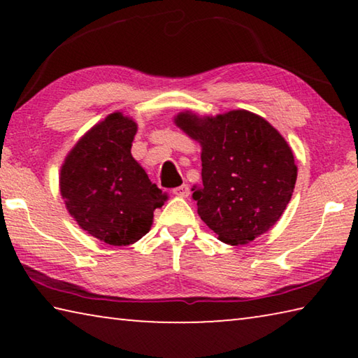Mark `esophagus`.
Instances as JSON below:
<instances>
[{
    "instance_id": "esophagus-1",
    "label": "esophagus",
    "mask_w": 358,
    "mask_h": 358,
    "mask_svg": "<svg viewBox=\"0 0 358 358\" xmlns=\"http://www.w3.org/2000/svg\"><path fill=\"white\" fill-rule=\"evenodd\" d=\"M173 194H175V196H178V197H187V196H189V186L181 185L178 187H175Z\"/></svg>"
}]
</instances>
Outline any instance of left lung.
<instances>
[{
  "label": "left lung",
  "instance_id": "1",
  "mask_svg": "<svg viewBox=\"0 0 358 358\" xmlns=\"http://www.w3.org/2000/svg\"><path fill=\"white\" fill-rule=\"evenodd\" d=\"M175 124L202 147V185L192 187V199L217 238L245 245L273 227L296 181L294 153L280 132L248 110L181 112Z\"/></svg>",
  "mask_w": 358,
  "mask_h": 358
}]
</instances>
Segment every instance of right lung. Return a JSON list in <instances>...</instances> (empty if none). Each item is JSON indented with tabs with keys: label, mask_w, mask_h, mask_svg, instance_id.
Segmentation results:
<instances>
[{
	"label": "right lung",
	"mask_w": 358,
	"mask_h": 358,
	"mask_svg": "<svg viewBox=\"0 0 358 358\" xmlns=\"http://www.w3.org/2000/svg\"><path fill=\"white\" fill-rule=\"evenodd\" d=\"M136 132L134 120L110 113L74 145L59 172L69 215L112 246L132 245L148 234L153 211L167 201L131 155Z\"/></svg>",
	"instance_id": "add662e5"
}]
</instances>
